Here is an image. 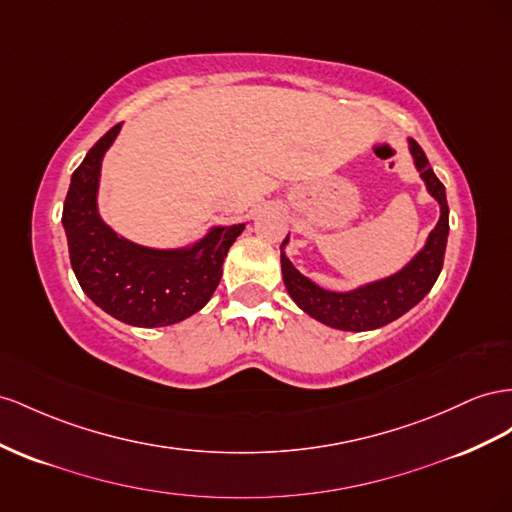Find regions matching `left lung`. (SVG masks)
<instances>
[{
	"label": "left lung",
	"instance_id": "1",
	"mask_svg": "<svg viewBox=\"0 0 512 512\" xmlns=\"http://www.w3.org/2000/svg\"><path fill=\"white\" fill-rule=\"evenodd\" d=\"M409 144L411 155L416 159L428 191H431V196L441 206V217L435 230L431 232V237H428L424 250L403 271L392 275V278L351 290V293H329V290L316 286L308 278H303L282 252V275L288 295L312 319L347 331L377 329L409 312L426 297L428 290L437 282L441 267H444L446 241L450 230L446 187L441 185V181L431 170L420 144L416 140H409Z\"/></svg>",
	"mask_w": 512,
	"mask_h": 512
}]
</instances>
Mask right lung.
<instances>
[{
	"mask_svg": "<svg viewBox=\"0 0 512 512\" xmlns=\"http://www.w3.org/2000/svg\"><path fill=\"white\" fill-rule=\"evenodd\" d=\"M118 129L120 124L109 129L73 172L62 211L71 265L84 293L114 319L137 327L172 325L211 299L243 224L215 228L185 252H157L120 239L96 213L101 159Z\"/></svg>",
	"mask_w": 512,
	"mask_h": 512,
	"instance_id": "1",
	"label": "right lung"
}]
</instances>
